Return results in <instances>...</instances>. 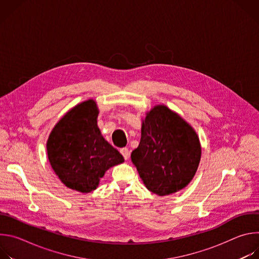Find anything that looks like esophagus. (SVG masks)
<instances>
[{
    "label": "esophagus",
    "mask_w": 259,
    "mask_h": 259,
    "mask_svg": "<svg viewBox=\"0 0 259 259\" xmlns=\"http://www.w3.org/2000/svg\"><path fill=\"white\" fill-rule=\"evenodd\" d=\"M120 153L122 154V156L124 157L125 160H128V159H129V151H128L127 147H123V149H121V150H120Z\"/></svg>",
    "instance_id": "34e87169"
}]
</instances>
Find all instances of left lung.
I'll use <instances>...</instances> for the list:
<instances>
[{"label":"left lung","mask_w":259,"mask_h":259,"mask_svg":"<svg viewBox=\"0 0 259 259\" xmlns=\"http://www.w3.org/2000/svg\"><path fill=\"white\" fill-rule=\"evenodd\" d=\"M144 186L167 196L186 188L201 160V144L193 127L166 105H156L146 114L141 138L131 154Z\"/></svg>","instance_id":"8db88e82"}]
</instances>
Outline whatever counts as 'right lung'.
Segmentation results:
<instances>
[{"label": "right lung", "mask_w": 259, "mask_h": 259, "mask_svg": "<svg viewBox=\"0 0 259 259\" xmlns=\"http://www.w3.org/2000/svg\"><path fill=\"white\" fill-rule=\"evenodd\" d=\"M95 100L79 103L54 126L47 141L50 165L65 187L90 193L105 171L124 162L123 156L101 135Z\"/></svg>", "instance_id": "add662e5"}]
</instances>
